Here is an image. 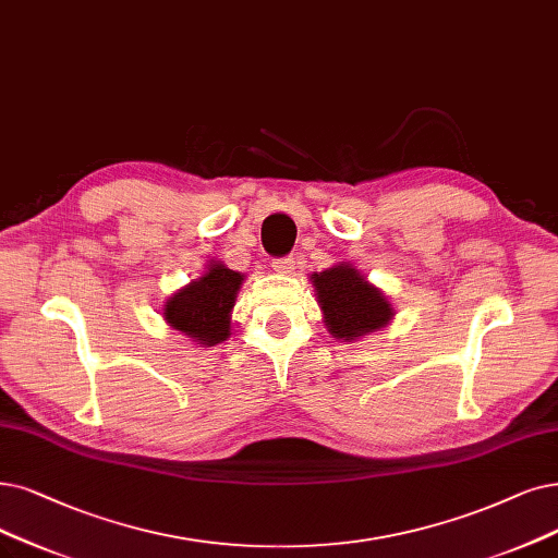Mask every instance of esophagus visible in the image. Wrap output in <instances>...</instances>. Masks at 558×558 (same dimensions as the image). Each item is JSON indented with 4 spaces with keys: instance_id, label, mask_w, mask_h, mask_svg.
I'll return each instance as SVG.
<instances>
[{
    "instance_id": "34e87169",
    "label": "esophagus",
    "mask_w": 558,
    "mask_h": 558,
    "mask_svg": "<svg viewBox=\"0 0 558 558\" xmlns=\"http://www.w3.org/2000/svg\"><path fill=\"white\" fill-rule=\"evenodd\" d=\"M272 267L281 275H291L295 270V258L293 256H283V258H275Z\"/></svg>"
}]
</instances>
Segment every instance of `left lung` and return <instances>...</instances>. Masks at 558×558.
I'll list each match as a JSON object with an SVG mask.
<instances>
[{
	"instance_id": "obj_1",
	"label": "left lung",
	"mask_w": 558,
	"mask_h": 558,
	"mask_svg": "<svg viewBox=\"0 0 558 558\" xmlns=\"http://www.w3.org/2000/svg\"><path fill=\"white\" fill-rule=\"evenodd\" d=\"M331 337L354 341L391 320V304L350 265L311 277Z\"/></svg>"
}]
</instances>
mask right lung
<instances>
[{
    "label": "right lung",
    "mask_w": 558,
    "mask_h": 558,
    "mask_svg": "<svg viewBox=\"0 0 558 558\" xmlns=\"http://www.w3.org/2000/svg\"><path fill=\"white\" fill-rule=\"evenodd\" d=\"M240 283V272L213 263L202 279L192 281L165 304V318L173 329L204 345L225 341L231 333L229 314Z\"/></svg>",
    "instance_id": "right-lung-1"
}]
</instances>
